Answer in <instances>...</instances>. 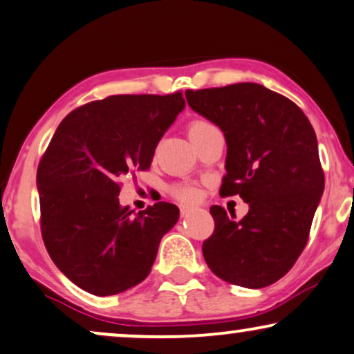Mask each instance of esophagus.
I'll return each mask as SVG.
<instances>
[{
  "label": "esophagus",
  "mask_w": 354,
  "mask_h": 354,
  "mask_svg": "<svg viewBox=\"0 0 354 354\" xmlns=\"http://www.w3.org/2000/svg\"><path fill=\"white\" fill-rule=\"evenodd\" d=\"M197 207H187V205H181L180 207V212H181V216H187L191 215L192 212H196Z\"/></svg>",
  "instance_id": "34e87169"
}]
</instances>
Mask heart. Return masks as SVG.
I'll use <instances>...</instances> for the list:
<instances>
[{"label": "heart", "instance_id": "heart-1", "mask_svg": "<svg viewBox=\"0 0 354 354\" xmlns=\"http://www.w3.org/2000/svg\"><path fill=\"white\" fill-rule=\"evenodd\" d=\"M215 126L210 124L209 121L204 120H194L187 124V134H189V139H196L197 136L207 133L209 129H214ZM171 194L174 199L180 202H185V204H192V202L197 201L199 197V192H197L196 187L192 186H174L171 189Z\"/></svg>", "mask_w": 354, "mask_h": 354}]
</instances>
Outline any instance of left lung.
Wrapping results in <instances>:
<instances>
[{
	"label": "left lung",
	"mask_w": 354,
	"mask_h": 354,
	"mask_svg": "<svg viewBox=\"0 0 354 354\" xmlns=\"http://www.w3.org/2000/svg\"><path fill=\"white\" fill-rule=\"evenodd\" d=\"M186 100L225 134L220 196L238 194L249 204L241 220L212 207L215 230L202 244L207 266L232 285L275 283L308 244L324 192L314 128L295 102L261 84L186 91Z\"/></svg>",
	"instance_id": "1"
}]
</instances>
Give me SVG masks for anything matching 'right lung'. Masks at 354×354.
Segmentation results:
<instances>
[{"instance_id":"add662e5","label":"right lung","mask_w":354,"mask_h":354,"mask_svg":"<svg viewBox=\"0 0 354 354\" xmlns=\"http://www.w3.org/2000/svg\"><path fill=\"white\" fill-rule=\"evenodd\" d=\"M185 108L183 92L111 95L61 121L37 169L40 230L51 261L87 293L111 296L147 279L180 209L157 202L139 214L120 205L126 174L145 171Z\"/></svg>"}]
</instances>
